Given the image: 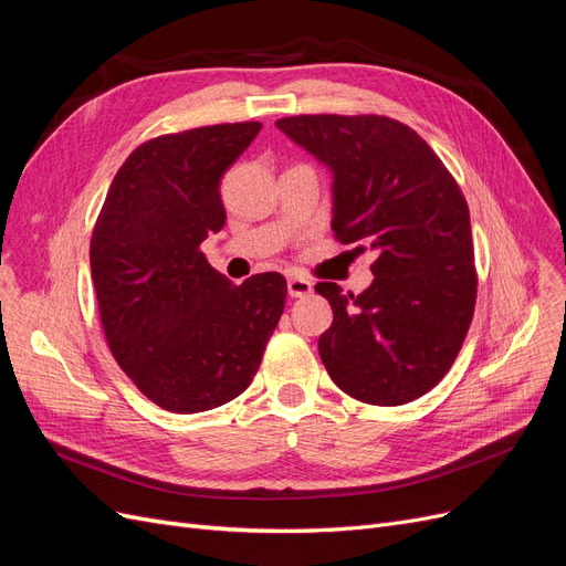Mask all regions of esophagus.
<instances>
[{"label":"esophagus","mask_w":566,"mask_h":566,"mask_svg":"<svg viewBox=\"0 0 566 566\" xmlns=\"http://www.w3.org/2000/svg\"><path fill=\"white\" fill-rule=\"evenodd\" d=\"M312 290H314V285L310 279H304V276L287 279V295L290 297H306V295H312Z\"/></svg>","instance_id":"esophagus-1"}]
</instances>
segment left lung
<instances>
[{"label": "left lung", "mask_w": 566, "mask_h": 566, "mask_svg": "<svg viewBox=\"0 0 566 566\" xmlns=\"http://www.w3.org/2000/svg\"><path fill=\"white\" fill-rule=\"evenodd\" d=\"M276 127L333 172L335 238L373 250V283L333 306L318 337L321 361L349 397L401 406L453 366L470 331L476 271L470 210L460 186L422 136L385 115H293Z\"/></svg>", "instance_id": "1"}]
</instances>
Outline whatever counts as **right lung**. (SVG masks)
<instances>
[{"label": "right lung", "instance_id": "add662e5", "mask_svg": "<svg viewBox=\"0 0 566 566\" xmlns=\"http://www.w3.org/2000/svg\"><path fill=\"white\" fill-rule=\"evenodd\" d=\"M260 129L212 125L142 144L117 169L92 233L108 347L127 378L172 413L243 394L283 314L281 273L233 285L200 252L227 221L221 177Z\"/></svg>", "mask_w": 566, "mask_h": 566}]
</instances>
